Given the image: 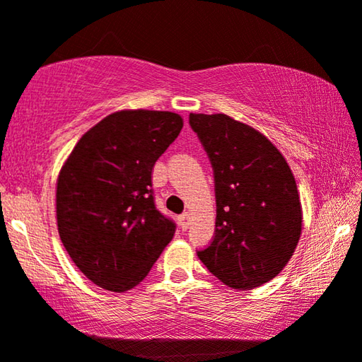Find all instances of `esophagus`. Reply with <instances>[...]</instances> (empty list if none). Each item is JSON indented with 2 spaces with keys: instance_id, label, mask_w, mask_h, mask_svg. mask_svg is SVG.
Returning a JSON list of instances; mask_svg holds the SVG:
<instances>
[{
  "instance_id": "esophagus-1",
  "label": "esophagus",
  "mask_w": 362,
  "mask_h": 362,
  "mask_svg": "<svg viewBox=\"0 0 362 362\" xmlns=\"http://www.w3.org/2000/svg\"><path fill=\"white\" fill-rule=\"evenodd\" d=\"M180 226H181L182 231H186L189 228V214L187 212L180 215Z\"/></svg>"
}]
</instances>
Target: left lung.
<instances>
[{
	"label": "left lung",
	"instance_id": "left-lung-1",
	"mask_svg": "<svg viewBox=\"0 0 362 362\" xmlns=\"http://www.w3.org/2000/svg\"><path fill=\"white\" fill-rule=\"evenodd\" d=\"M210 160L216 221L199 259L226 286L249 290L283 270L301 236L296 181L278 148L226 115H189Z\"/></svg>",
	"mask_w": 362,
	"mask_h": 362
}]
</instances>
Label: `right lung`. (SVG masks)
Masks as SVG:
<instances>
[{
    "instance_id": "obj_1",
    "label": "right lung",
    "mask_w": 362,
    "mask_h": 362,
    "mask_svg": "<svg viewBox=\"0 0 362 362\" xmlns=\"http://www.w3.org/2000/svg\"><path fill=\"white\" fill-rule=\"evenodd\" d=\"M182 129L171 111L126 110L76 144L57 182L63 246L88 280L123 293L148 275L176 223L155 205L152 170Z\"/></svg>"
}]
</instances>
